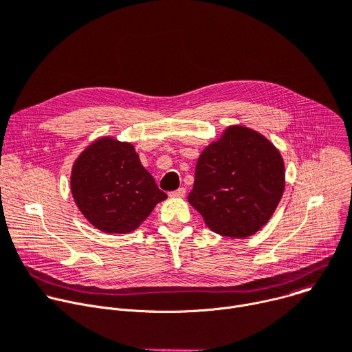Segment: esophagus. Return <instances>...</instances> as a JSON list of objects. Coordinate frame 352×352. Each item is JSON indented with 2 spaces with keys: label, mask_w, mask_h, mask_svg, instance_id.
<instances>
[{
  "label": "esophagus",
  "mask_w": 352,
  "mask_h": 352,
  "mask_svg": "<svg viewBox=\"0 0 352 352\" xmlns=\"http://www.w3.org/2000/svg\"><path fill=\"white\" fill-rule=\"evenodd\" d=\"M185 188L184 186H181V188H178L177 190H173V192H170V197L171 198H184L185 197Z\"/></svg>",
  "instance_id": "1"
}]
</instances>
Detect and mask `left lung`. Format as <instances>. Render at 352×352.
<instances>
[{
	"mask_svg": "<svg viewBox=\"0 0 352 352\" xmlns=\"http://www.w3.org/2000/svg\"><path fill=\"white\" fill-rule=\"evenodd\" d=\"M283 189L280 153L258 132L237 124L199 155L188 202L214 233L244 239L271 219Z\"/></svg>",
	"mask_w": 352,
	"mask_h": 352,
	"instance_id": "1",
	"label": "left lung"
}]
</instances>
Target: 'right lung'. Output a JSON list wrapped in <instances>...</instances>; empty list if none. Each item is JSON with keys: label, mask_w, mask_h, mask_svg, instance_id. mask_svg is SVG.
<instances>
[{"label": "right lung", "mask_w": 352, "mask_h": 352, "mask_svg": "<svg viewBox=\"0 0 352 352\" xmlns=\"http://www.w3.org/2000/svg\"><path fill=\"white\" fill-rule=\"evenodd\" d=\"M73 198L94 228L131 233L167 198L142 166L133 144L102 138L89 144L72 170Z\"/></svg>", "instance_id": "right-lung-1"}]
</instances>
